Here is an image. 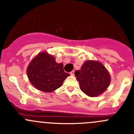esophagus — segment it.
Listing matches in <instances>:
<instances>
[{
	"instance_id": "1",
	"label": "esophagus",
	"mask_w": 134,
	"mask_h": 134,
	"mask_svg": "<svg viewBox=\"0 0 134 134\" xmlns=\"http://www.w3.org/2000/svg\"><path fill=\"white\" fill-rule=\"evenodd\" d=\"M70 75H71V76H74V75H75V71H71V72H70Z\"/></svg>"
}]
</instances>
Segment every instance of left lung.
<instances>
[{"mask_svg":"<svg viewBox=\"0 0 134 134\" xmlns=\"http://www.w3.org/2000/svg\"><path fill=\"white\" fill-rule=\"evenodd\" d=\"M80 90L90 97L102 94L110 84L111 78L103 64L95 61H86L81 69L75 72Z\"/></svg>","mask_w":134,"mask_h":134,"instance_id":"8db88e82","label":"left lung"}]
</instances>
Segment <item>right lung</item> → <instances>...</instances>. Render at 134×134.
Here are the masks:
<instances>
[{
    "label": "right lung",
    "mask_w": 134,
    "mask_h": 134,
    "mask_svg": "<svg viewBox=\"0 0 134 134\" xmlns=\"http://www.w3.org/2000/svg\"><path fill=\"white\" fill-rule=\"evenodd\" d=\"M27 72L32 85L45 92L58 89L69 76L63 70V64L56 63L55 58L46 52L40 53L32 59Z\"/></svg>",
    "instance_id": "add662e5"
}]
</instances>
